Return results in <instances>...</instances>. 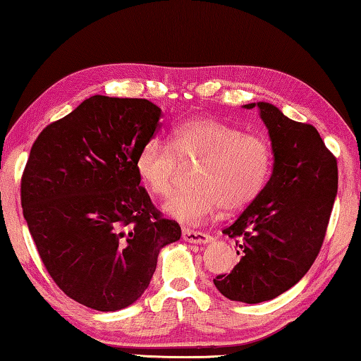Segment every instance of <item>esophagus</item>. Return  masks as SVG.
Wrapping results in <instances>:
<instances>
[{"label": "esophagus", "instance_id": "obj_1", "mask_svg": "<svg viewBox=\"0 0 361 361\" xmlns=\"http://www.w3.org/2000/svg\"><path fill=\"white\" fill-rule=\"evenodd\" d=\"M183 240L188 241V243H195V245H206L211 241L212 238L207 233L202 232H196V230H190V228H183Z\"/></svg>", "mask_w": 361, "mask_h": 361}]
</instances>
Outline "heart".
Wrapping results in <instances>:
<instances>
[{
    "mask_svg": "<svg viewBox=\"0 0 361 361\" xmlns=\"http://www.w3.org/2000/svg\"><path fill=\"white\" fill-rule=\"evenodd\" d=\"M195 186L164 204L166 215L180 222L199 224L222 206L238 211L262 191L271 173V149L261 137L214 118H192L176 125L170 144L150 139L136 155V171L154 196H169L181 164L196 162Z\"/></svg>",
    "mask_w": 361,
    "mask_h": 361,
    "instance_id": "b5f03b06",
    "label": "heart"
}]
</instances>
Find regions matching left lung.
<instances>
[{
  "label": "left lung",
  "mask_w": 361,
  "mask_h": 361,
  "mask_svg": "<svg viewBox=\"0 0 361 361\" xmlns=\"http://www.w3.org/2000/svg\"><path fill=\"white\" fill-rule=\"evenodd\" d=\"M257 106L271 139L272 175L232 225L240 262L214 279L225 298L261 303L279 297L310 271L324 241L337 196V162L314 126L290 120L267 102Z\"/></svg>",
  "instance_id": "1"
}]
</instances>
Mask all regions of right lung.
Returning a JSON list of instances; mask_svg holds the SVG:
<instances>
[{"instance_id": "1", "label": "right lung", "mask_w": 361, "mask_h": 361, "mask_svg": "<svg viewBox=\"0 0 361 361\" xmlns=\"http://www.w3.org/2000/svg\"><path fill=\"white\" fill-rule=\"evenodd\" d=\"M160 116L146 99L94 95L32 146L20 181L27 227L58 287L92 310L118 311L141 298L160 250L181 236L136 171Z\"/></svg>"}]
</instances>
